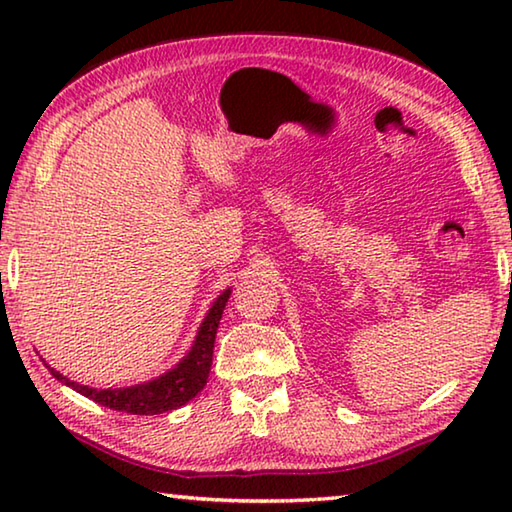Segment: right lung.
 Instances as JSON below:
<instances>
[{
    "label": "right lung",
    "mask_w": 512,
    "mask_h": 512,
    "mask_svg": "<svg viewBox=\"0 0 512 512\" xmlns=\"http://www.w3.org/2000/svg\"><path fill=\"white\" fill-rule=\"evenodd\" d=\"M230 293V289H225L221 296L212 302L210 311H207L201 327H198L196 341L192 345V350L187 352V357L183 361H178L176 368L164 372L158 379L126 388H106V391H97V388L76 384V381L63 377L51 366L47 368L51 370V375L58 381H63L69 388H74L76 393L90 397V400L101 406H108L112 411L131 415H158L180 409V406L187 404L189 400H194L207 384V377H210L212 368L216 329H219V320Z\"/></svg>",
    "instance_id": "add662e5"
}]
</instances>
